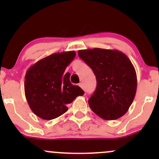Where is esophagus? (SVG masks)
I'll return each mask as SVG.
<instances>
[{
  "label": "esophagus",
  "mask_w": 159,
  "mask_h": 159,
  "mask_svg": "<svg viewBox=\"0 0 159 159\" xmlns=\"http://www.w3.org/2000/svg\"><path fill=\"white\" fill-rule=\"evenodd\" d=\"M79 86H80V87H81V89H82L83 90H84V84H83V83H80Z\"/></svg>",
  "instance_id": "1"
}]
</instances>
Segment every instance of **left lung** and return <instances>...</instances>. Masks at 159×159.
Segmentation results:
<instances>
[{"mask_svg": "<svg viewBox=\"0 0 159 159\" xmlns=\"http://www.w3.org/2000/svg\"><path fill=\"white\" fill-rule=\"evenodd\" d=\"M78 56L91 68L97 88L89 99L91 109L105 120L121 118L129 111L137 89V75L127 55L118 50H80Z\"/></svg>", "mask_w": 159, "mask_h": 159, "instance_id": "8db88e82", "label": "left lung"}]
</instances>
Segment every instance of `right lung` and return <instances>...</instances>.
<instances>
[{
    "label": "right lung",
    "mask_w": 159,
    "mask_h": 159,
    "mask_svg": "<svg viewBox=\"0 0 159 159\" xmlns=\"http://www.w3.org/2000/svg\"><path fill=\"white\" fill-rule=\"evenodd\" d=\"M74 51L54 53L38 61L26 72L25 92L30 108L38 117L51 120L68 111L67 105L83 90L70 81V73L65 69L75 58Z\"/></svg>",
    "instance_id": "right-lung-1"
}]
</instances>
